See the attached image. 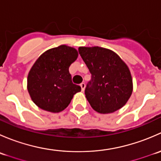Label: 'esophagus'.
Listing matches in <instances>:
<instances>
[{
  "instance_id": "esophagus-1",
  "label": "esophagus",
  "mask_w": 161,
  "mask_h": 161,
  "mask_svg": "<svg viewBox=\"0 0 161 161\" xmlns=\"http://www.w3.org/2000/svg\"><path fill=\"white\" fill-rule=\"evenodd\" d=\"M80 86H81V89H82V91H84V90H85V87H86L85 82H82V83L80 84Z\"/></svg>"
}]
</instances>
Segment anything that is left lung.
Here are the masks:
<instances>
[{
	"mask_svg": "<svg viewBox=\"0 0 161 161\" xmlns=\"http://www.w3.org/2000/svg\"><path fill=\"white\" fill-rule=\"evenodd\" d=\"M79 53L91 73L85 94L92 109L110 114L122 108L132 92L125 63L112 50L99 47H79Z\"/></svg>",
	"mask_w": 161,
	"mask_h": 161,
	"instance_id": "left-lung-1",
	"label": "left lung"
}]
</instances>
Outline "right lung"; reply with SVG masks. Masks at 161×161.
I'll use <instances>...</instances> for the list:
<instances>
[{
	"mask_svg": "<svg viewBox=\"0 0 161 161\" xmlns=\"http://www.w3.org/2000/svg\"><path fill=\"white\" fill-rule=\"evenodd\" d=\"M77 58V50L61 45L47 50L36 60L29 73L27 88L39 108L53 113L62 111L80 92L81 87L73 83L69 71Z\"/></svg>",
	"mask_w": 161,
	"mask_h": 161,
	"instance_id": "add662e5",
	"label": "right lung"
}]
</instances>
